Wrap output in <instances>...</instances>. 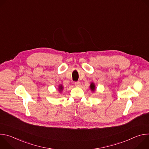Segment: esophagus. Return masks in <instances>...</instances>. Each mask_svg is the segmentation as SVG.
Here are the masks:
<instances>
[{
  "mask_svg": "<svg viewBox=\"0 0 149 149\" xmlns=\"http://www.w3.org/2000/svg\"><path fill=\"white\" fill-rule=\"evenodd\" d=\"M75 86L76 87H80L81 82H75Z\"/></svg>",
  "mask_w": 149,
  "mask_h": 149,
  "instance_id": "1",
  "label": "esophagus"
}]
</instances>
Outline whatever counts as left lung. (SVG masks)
I'll return each instance as SVG.
<instances>
[{"label": "left lung", "instance_id": "1", "mask_svg": "<svg viewBox=\"0 0 149 149\" xmlns=\"http://www.w3.org/2000/svg\"><path fill=\"white\" fill-rule=\"evenodd\" d=\"M90 90H91V91H92V92H95V90H96V88H95V84L94 83V82H91V84H90Z\"/></svg>", "mask_w": 149, "mask_h": 149}]
</instances>
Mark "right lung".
I'll return each mask as SVG.
<instances>
[{
    "mask_svg": "<svg viewBox=\"0 0 149 149\" xmlns=\"http://www.w3.org/2000/svg\"><path fill=\"white\" fill-rule=\"evenodd\" d=\"M58 91L61 93L63 90V87L62 84H59L58 86Z\"/></svg>",
    "mask_w": 149,
    "mask_h": 149,
    "instance_id": "1",
    "label": "right lung"
}]
</instances>
